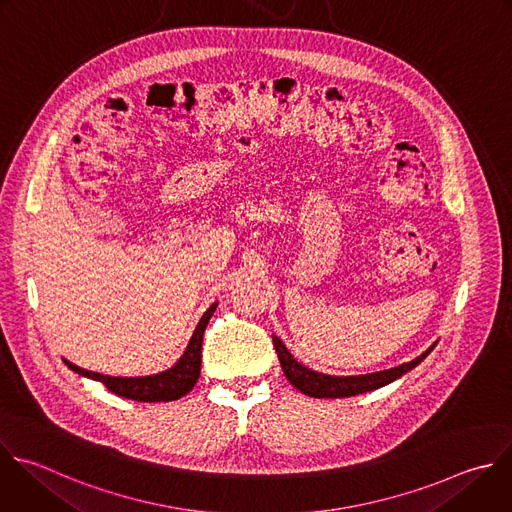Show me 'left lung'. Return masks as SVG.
Masks as SVG:
<instances>
[{
    "label": "left lung",
    "instance_id": "1",
    "mask_svg": "<svg viewBox=\"0 0 512 512\" xmlns=\"http://www.w3.org/2000/svg\"><path fill=\"white\" fill-rule=\"evenodd\" d=\"M273 346H275L277 358L281 362L283 374L293 384V388H297L299 392H303L305 396H311V398H350V396L378 390V388L398 380L400 376H404L406 372L416 368L434 350L436 344L430 346L424 354H420L412 362H406L398 368H390L384 372L364 374V376H327V374L309 370L307 366L299 364L289 354V350L283 346V342L277 335H273Z\"/></svg>",
    "mask_w": 512,
    "mask_h": 512
}]
</instances>
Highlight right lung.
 <instances>
[{"label":"right lung","mask_w":512,"mask_h":512,"mask_svg":"<svg viewBox=\"0 0 512 512\" xmlns=\"http://www.w3.org/2000/svg\"><path fill=\"white\" fill-rule=\"evenodd\" d=\"M217 303H213L201 317V321L197 323L191 342L185 350V354L181 356V360L160 374H152V376H142V378H116V376H104L98 372H90L84 368H78L74 364H70L68 360H64V364L90 380L102 382L112 394L128 398V400H136V402H170V400H179L183 396H187L199 376H201V348H203V335L207 329V323L211 319V315L215 313Z\"/></svg>","instance_id":"right-lung-1"}]
</instances>
